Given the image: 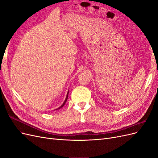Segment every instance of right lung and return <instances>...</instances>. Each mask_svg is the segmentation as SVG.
<instances>
[{
	"instance_id": "right-lung-1",
	"label": "right lung",
	"mask_w": 158,
	"mask_h": 158,
	"mask_svg": "<svg viewBox=\"0 0 158 158\" xmlns=\"http://www.w3.org/2000/svg\"><path fill=\"white\" fill-rule=\"evenodd\" d=\"M69 92H67V95H66V99H65V100H64V102H63V103L61 105V106H60L58 109H55V110H57V109H60V108H62L63 107L64 105H65V103H66V101H67V99H68V97H69Z\"/></svg>"
}]
</instances>
